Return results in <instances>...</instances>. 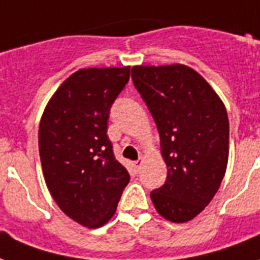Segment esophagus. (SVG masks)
<instances>
[{
	"instance_id": "obj_1",
	"label": "esophagus",
	"mask_w": 260,
	"mask_h": 260,
	"mask_svg": "<svg viewBox=\"0 0 260 260\" xmlns=\"http://www.w3.org/2000/svg\"><path fill=\"white\" fill-rule=\"evenodd\" d=\"M142 164H143V161H142V159H136V161L132 162V167H134V169H135L136 172H139L140 168H142Z\"/></svg>"
}]
</instances>
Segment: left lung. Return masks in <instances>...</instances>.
Instances as JSON below:
<instances>
[{
    "label": "left lung",
    "mask_w": 260,
    "mask_h": 260,
    "mask_svg": "<svg viewBox=\"0 0 260 260\" xmlns=\"http://www.w3.org/2000/svg\"><path fill=\"white\" fill-rule=\"evenodd\" d=\"M134 85L157 125L168 175L150 193L169 222L196 218L213 199L226 172L229 118L208 82L184 64L132 67Z\"/></svg>",
    "instance_id": "obj_1"
}]
</instances>
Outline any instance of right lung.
<instances>
[{"label": "right lung", "mask_w": 260, "mask_h": 260, "mask_svg": "<svg viewBox=\"0 0 260 260\" xmlns=\"http://www.w3.org/2000/svg\"><path fill=\"white\" fill-rule=\"evenodd\" d=\"M129 81V66L81 69L48 102L38 147L49 193L69 218L96 229L111 219L129 182L107 136L111 105Z\"/></svg>", "instance_id": "add662e5"}]
</instances>
